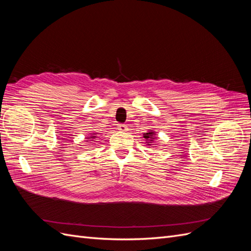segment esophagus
<instances>
[{
  "label": "esophagus",
  "instance_id": "esophagus-1",
  "mask_svg": "<svg viewBox=\"0 0 251 251\" xmlns=\"http://www.w3.org/2000/svg\"><path fill=\"white\" fill-rule=\"evenodd\" d=\"M118 130L120 132H126L127 131V126L126 125H118Z\"/></svg>",
  "mask_w": 251,
  "mask_h": 251
}]
</instances>
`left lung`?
<instances>
[{
    "instance_id": "1",
    "label": "left lung",
    "mask_w": 251,
    "mask_h": 251,
    "mask_svg": "<svg viewBox=\"0 0 251 251\" xmlns=\"http://www.w3.org/2000/svg\"><path fill=\"white\" fill-rule=\"evenodd\" d=\"M143 137L146 138V143L148 144V146H151V143L154 142V140H156L157 136H156V132L153 131V130H149L148 133H144L143 134Z\"/></svg>"
}]
</instances>
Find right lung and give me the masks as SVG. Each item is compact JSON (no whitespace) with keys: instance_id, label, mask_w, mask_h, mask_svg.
Masks as SVG:
<instances>
[{"instance_id":"add662e5","label":"right lung","mask_w":251,"mask_h":251,"mask_svg":"<svg viewBox=\"0 0 251 251\" xmlns=\"http://www.w3.org/2000/svg\"><path fill=\"white\" fill-rule=\"evenodd\" d=\"M97 137V136H96V134H91L90 136H88V137L86 138V139H88V140H86V141H91V140H93V139H95Z\"/></svg>"}]
</instances>
